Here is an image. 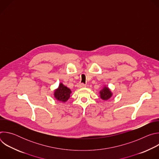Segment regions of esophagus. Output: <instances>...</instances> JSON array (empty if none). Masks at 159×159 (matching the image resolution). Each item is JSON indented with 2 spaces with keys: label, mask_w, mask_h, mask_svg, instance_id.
Segmentation results:
<instances>
[{
  "label": "esophagus",
  "mask_w": 159,
  "mask_h": 159,
  "mask_svg": "<svg viewBox=\"0 0 159 159\" xmlns=\"http://www.w3.org/2000/svg\"><path fill=\"white\" fill-rule=\"evenodd\" d=\"M77 87L79 88H84V87H86V85L84 84H82V83H80V84H78Z\"/></svg>",
  "instance_id": "34e87169"
}]
</instances>
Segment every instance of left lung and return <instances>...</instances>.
<instances>
[{
  "mask_svg": "<svg viewBox=\"0 0 159 159\" xmlns=\"http://www.w3.org/2000/svg\"><path fill=\"white\" fill-rule=\"evenodd\" d=\"M100 94V98L104 101L108 100L109 99H110L112 96V93L111 92V90L109 89V87L104 86L99 92Z\"/></svg>",
  "mask_w": 159,
  "mask_h": 159,
  "instance_id": "obj_1",
  "label": "left lung"
}]
</instances>
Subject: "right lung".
<instances>
[{"instance_id": "add662e5", "label": "right lung", "mask_w": 159, "mask_h": 159, "mask_svg": "<svg viewBox=\"0 0 159 159\" xmlns=\"http://www.w3.org/2000/svg\"><path fill=\"white\" fill-rule=\"evenodd\" d=\"M72 93L71 90L64 85L62 83H60L58 87L55 90L54 97L55 98L61 102H65L70 97Z\"/></svg>"}]
</instances>
